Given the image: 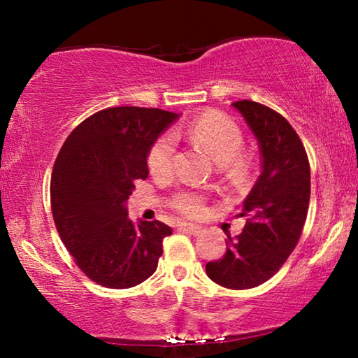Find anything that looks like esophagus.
I'll use <instances>...</instances> for the list:
<instances>
[{"label":"esophagus","mask_w":358,"mask_h":358,"mask_svg":"<svg viewBox=\"0 0 358 358\" xmlns=\"http://www.w3.org/2000/svg\"><path fill=\"white\" fill-rule=\"evenodd\" d=\"M178 228L180 229V231H187L190 234H194V236H197V234H200V231H202V228L197 227V224H192V223H179Z\"/></svg>","instance_id":"obj_1"}]
</instances>
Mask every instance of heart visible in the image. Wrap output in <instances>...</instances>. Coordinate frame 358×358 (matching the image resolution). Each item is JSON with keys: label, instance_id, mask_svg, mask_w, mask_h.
I'll use <instances>...</instances> for the list:
<instances>
[{"label": "heart", "instance_id": "b5f03b06", "mask_svg": "<svg viewBox=\"0 0 358 358\" xmlns=\"http://www.w3.org/2000/svg\"><path fill=\"white\" fill-rule=\"evenodd\" d=\"M189 135L212 156L215 163L228 166L234 173H241L244 159L239 153L243 151L244 138L239 127L231 119L217 112H210L189 127ZM174 151L176 136L173 134L161 135L148 153L150 169L156 174L169 173L173 168ZM173 207L185 217H200L205 210L202 200L187 192L176 195Z\"/></svg>", "mask_w": 358, "mask_h": 358}]
</instances>
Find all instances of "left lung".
Masks as SVG:
<instances>
[{
	"instance_id": "obj_1",
	"label": "left lung",
	"mask_w": 358,
	"mask_h": 358,
	"mask_svg": "<svg viewBox=\"0 0 358 358\" xmlns=\"http://www.w3.org/2000/svg\"><path fill=\"white\" fill-rule=\"evenodd\" d=\"M256 136L261 174L243 202V233L228 236L227 254L205 266L218 285L246 290L275 275L295 249L310 205V163L285 117L254 101L231 104Z\"/></svg>"
}]
</instances>
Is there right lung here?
Listing matches in <instances>:
<instances>
[{"instance_id": "1", "label": "right lung", "mask_w": 358, "mask_h": 358, "mask_svg": "<svg viewBox=\"0 0 358 358\" xmlns=\"http://www.w3.org/2000/svg\"><path fill=\"white\" fill-rule=\"evenodd\" d=\"M178 119L161 109L110 107L81 122L57 156L53 222L78 267L102 287H135L158 267L173 229L158 220L135 224L127 200L148 178L151 146Z\"/></svg>"}]
</instances>
